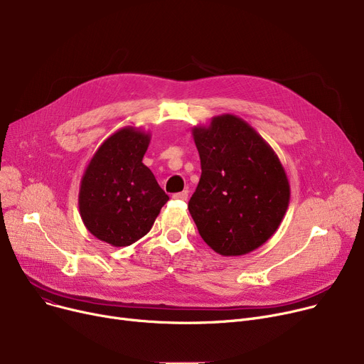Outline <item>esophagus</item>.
I'll use <instances>...</instances> for the list:
<instances>
[{"label":"esophagus","mask_w":364,"mask_h":364,"mask_svg":"<svg viewBox=\"0 0 364 364\" xmlns=\"http://www.w3.org/2000/svg\"><path fill=\"white\" fill-rule=\"evenodd\" d=\"M172 198L177 199V200H187V198H188V192H187V190H183V192H180V193L172 195Z\"/></svg>","instance_id":"1"}]
</instances>
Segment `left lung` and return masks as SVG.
Listing matches in <instances>:
<instances>
[{"mask_svg":"<svg viewBox=\"0 0 364 364\" xmlns=\"http://www.w3.org/2000/svg\"><path fill=\"white\" fill-rule=\"evenodd\" d=\"M192 134L202 174L188 211L199 235L224 257L255 251L276 233L289 206L280 159L250 124L230 113Z\"/></svg>","mask_w":364,"mask_h":364,"instance_id":"left-lung-1","label":"left lung"}]
</instances>
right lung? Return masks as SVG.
<instances>
[{"instance_id": "right-lung-1", "label": "right lung", "mask_w": 364, "mask_h": 364, "mask_svg": "<svg viewBox=\"0 0 364 364\" xmlns=\"http://www.w3.org/2000/svg\"><path fill=\"white\" fill-rule=\"evenodd\" d=\"M150 134L124 127L94 153L80 186V214L87 230L112 246L146 236L168 202L153 172L143 164Z\"/></svg>"}]
</instances>
